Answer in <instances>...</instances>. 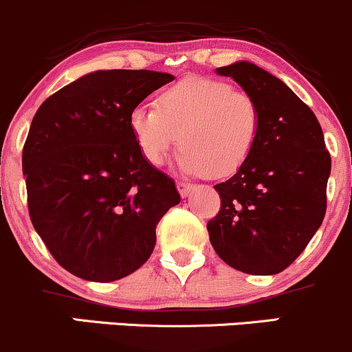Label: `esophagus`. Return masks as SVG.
<instances>
[{
	"mask_svg": "<svg viewBox=\"0 0 352 352\" xmlns=\"http://www.w3.org/2000/svg\"><path fill=\"white\" fill-rule=\"evenodd\" d=\"M177 188H179V194L182 199L190 195V192L194 190V187H192L190 184H185V182H177Z\"/></svg>",
	"mask_w": 352,
	"mask_h": 352,
	"instance_id": "esophagus-1",
	"label": "esophagus"
}]
</instances>
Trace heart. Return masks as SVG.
I'll return each instance as SVG.
<instances>
[{
	"mask_svg": "<svg viewBox=\"0 0 352 352\" xmlns=\"http://www.w3.org/2000/svg\"><path fill=\"white\" fill-rule=\"evenodd\" d=\"M261 129L252 95L207 76L180 80L158 95L157 107L130 113V130L145 160L160 165L180 135L177 164L190 175H232L252 155Z\"/></svg>",
	"mask_w": 352,
	"mask_h": 352,
	"instance_id": "b5f03b06",
	"label": "heart"
}]
</instances>
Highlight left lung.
I'll use <instances>...</instances> for the list:
<instances>
[{
	"label": "left lung",
	"mask_w": 352,
	"mask_h": 352,
	"mask_svg": "<svg viewBox=\"0 0 352 352\" xmlns=\"http://www.w3.org/2000/svg\"><path fill=\"white\" fill-rule=\"evenodd\" d=\"M215 73L256 98L262 129L249 160L214 185L220 210L208 220V237L230 267L272 276L300 256L322 223L331 155L316 115L283 80L250 61Z\"/></svg>",
	"instance_id": "8db88e82"
}]
</instances>
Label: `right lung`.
<instances>
[{
  "mask_svg": "<svg viewBox=\"0 0 352 352\" xmlns=\"http://www.w3.org/2000/svg\"><path fill=\"white\" fill-rule=\"evenodd\" d=\"M150 69H98L46 98L23 148L33 227L58 264L111 283L148 261L155 229L180 202L175 182L145 160L130 113L172 82Z\"/></svg>",
  "mask_w": 352,
  "mask_h": 352,
  "instance_id": "add662e5",
  "label": "right lung"
}]
</instances>
